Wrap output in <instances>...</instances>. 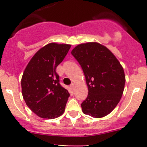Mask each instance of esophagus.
<instances>
[{
    "label": "esophagus",
    "instance_id": "34e87169",
    "mask_svg": "<svg viewBox=\"0 0 147 147\" xmlns=\"http://www.w3.org/2000/svg\"><path fill=\"white\" fill-rule=\"evenodd\" d=\"M75 84H74V83H72V84H71L70 88L72 89V90H74V89H75Z\"/></svg>",
    "mask_w": 147,
    "mask_h": 147
}]
</instances>
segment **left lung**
<instances>
[{
	"label": "left lung",
	"instance_id": "left-lung-1",
	"mask_svg": "<svg viewBox=\"0 0 147 147\" xmlns=\"http://www.w3.org/2000/svg\"><path fill=\"white\" fill-rule=\"evenodd\" d=\"M71 53L82 67L88 87V96L81 104L83 113L94 118L107 116L124 92L122 66L107 47L97 42L79 44Z\"/></svg>",
	"mask_w": 147,
	"mask_h": 147
}]
</instances>
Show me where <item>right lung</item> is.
Segmentation results:
<instances>
[{"label": "right lung", "mask_w": 147, "mask_h": 147, "mask_svg": "<svg viewBox=\"0 0 147 147\" xmlns=\"http://www.w3.org/2000/svg\"><path fill=\"white\" fill-rule=\"evenodd\" d=\"M71 45L50 42L41 47L26 66L21 79L22 94L32 112L43 119H55L65 112L69 93L59 83L56 67Z\"/></svg>", "instance_id": "1"}]
</instances>
